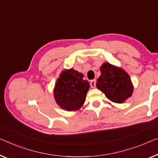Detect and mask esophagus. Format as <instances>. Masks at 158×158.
Masks as SVG:
<instances>
[{
	"label": "esophagus",
	"mask_w": 158,
	"mask_h": 158,
	"mask_svg": "<svg viewBox=\"0 0 158 158\" xmlns=\"http://www.w3.org/2000/svg\"><path fill=\"white\" fill-rule=\"evenodd\" d=\"M96 81L95 79L91 80V81H90V86H91V88H95V87H96Z\"/></svg>",
	"instance_id": "obj_1"
}]
</instances>
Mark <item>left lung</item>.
Masks as SVG:
<instances>
[{
  "instance_id": "obj_1",
  "label": "left lung",
  "mask_w": 158,
  "mask_h": 158,
  "mask_svg": "<svg viewBox=\"0 0 158 158\" xmlns=\"http://www.w3.org/2000/svg\"><path fill=\"white\" fill-rule=\"evenodd\" d=\"M100 71L96 87L105 94L107 98L121 103L131 97L133 86L129 75L122 68L105 62L101 66Z\"/></svg>"
}]
</instances>
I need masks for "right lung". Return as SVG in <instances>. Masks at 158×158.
Here are the masks:
<instances>
[{
    "instance_id": "obj_1",
    "label": "right lung",
    "mask_w": 158,
    "mask_h": 158,
    "mask_svg": "<svg viewBox=\"0 0 158 158\" xmlns=\"http://www.w3.org/2000/svg\"><path fill=\"white\" fill-rule=\"evenodd\" d=\"M83 77V74L73 69L61 73L56 81L54 96L62 109L72 111L83 106L90 87L89 81Z\"/></svg>"
}]
</instances>
